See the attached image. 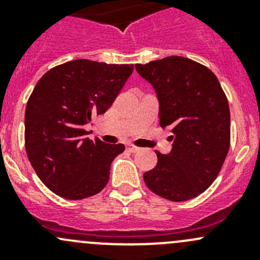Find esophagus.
Wrapping results in <instances>:
<instances>
[{
  "label": "esophagus",
  "instance_id": "esophagus-1",
  "mask_svg": "<svg viewBox=\"0 0 260 260\" xmlns=\"http://www.w3.org/2000/svg\"><path fill=\"white\" fill-rule=\"evenodd\" d=\"M127 149L129 152H132V153H136V152L140 151V148H138V147H136V146H133V145H128L127 146Z\"/></svg>",
  "mask_w": 260,
  "mask_h": 260
}]
</instances>
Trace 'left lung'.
Listing matches in <instances>:
<instances>
[{
	"label": "left lung",
	"instance_id": "1",
	"mask_svg": "<svg viewBox=\"0 0 260 260\" xmlns=\"http://www.w3.org/2000/svg\"><path fill=\"white\" fill-rule=\"evenodd\" d=\"M159 102V125L171 128L172 149L157 153V165L143 175L161 198L186 201L203 193L219 175L230 147V111L214 73L182 56L137 64Z\"/></svg>",
	"mask_w": 260,
	"mask_h": 260
}]
</instances>
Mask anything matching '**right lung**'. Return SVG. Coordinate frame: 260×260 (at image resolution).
Segmentation results:
<instances>
[{
	"label": "right lung",
	"instance_id": "right-lung-1",
	"mask_svg": "<svg viewBox=\"0 0 260 260\" xmlns=\"http://www.w3.org/2000/svg\"><path fill=\"white\" fill-rule=\"evenodd\" d=\"M133 65L77 59L50 69L25 111V147L39 179L56 195L80 200L101 192L122 143L89 140L84 125L113 104Z\"/></svg>",
	"mask_w": 260,
	"mask_h": 260
}]
</instances>
